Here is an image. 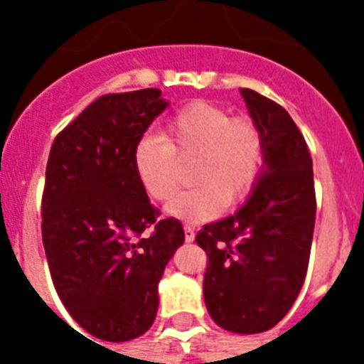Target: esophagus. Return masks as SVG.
I'll return each instance as SVG.
<instances>
[{"label": "esophagus", "instance_id": "1", "mask_svg": "<svg viewBox=\"0 0 364 364\" xmlns=\"http://www.w3.org/2000/svg\"><path fill=\"white\" fill-rule=\"evenodd\" d=\"M183 230H185V240H187V242H193V240H194V227H191V225H185V227H183Z\"/></svg>", "mask_w": 364, "mask_h": 364}]
</instances>
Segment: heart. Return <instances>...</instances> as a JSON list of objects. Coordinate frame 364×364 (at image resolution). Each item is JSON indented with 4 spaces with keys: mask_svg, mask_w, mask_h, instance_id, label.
I'll return each instance as SVG.
<instances>
[{
    "mask_svg": "<svg viewBox=\"0 0 364 364\" xmlns=\"http://www.w3.org/2000/svg\"><path fill=\"white\" fill-rule=\"evenodd\" d=\"M193 159L194 187L176 194L168 211L185 221H208L255 187L264 164V134L253 119L196 100L176 111L160 136H143L132 151L137 181L156 202L176 193L181 164Z\"/></svg>",
    "mask_w": 364,
    "mask_h": 364,
    "instance_id": "heart-1",
    "label": "heart"
}]
</instances>
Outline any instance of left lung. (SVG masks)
<instances>
[{"instance_id": "obj_1", "label": "left lung", "mask_w": 364, "mask_h": 364, "mask_svg": "<svg viewBox=\"0 0 364 364\" xmlns=\"http://www.w3.org/2000/svg\"><path fill=\"white\" fill-rule=\"evenodd\" d=\"M264 134V170L234 215L204 225V300L230 333H264L291 310L304 283L316 225L314 168L304 136L282 105L240 90Z\"/></svg>"}]
</instances>
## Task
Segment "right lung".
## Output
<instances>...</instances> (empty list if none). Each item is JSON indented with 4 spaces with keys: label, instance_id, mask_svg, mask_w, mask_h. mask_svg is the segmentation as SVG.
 Listing matches in <instances>:
<instances>
[{
    "label": "right lung",
    "instance_id": "right-lung-1",
    "mask_svg": "<svg viewBox=\"0 0 364 364\" xmlns=\"http://www.w3.org/2000/svg\"><path fill=\"white\" fill-rule=\"evenodd\" d=\"M159 88L105 94L54 137L45 171L41 232L60 300L107 342L141 336L159 310V282L185 240L159 221L132 151L166 109Z\"/></svg>",
    "mask_w": 364,
    "mask_h": 364
}]
</instances>
